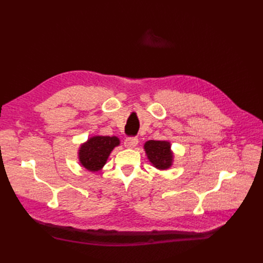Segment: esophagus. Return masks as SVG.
<instances>
[{
	"mask_svg": "<svg viewBox=\"0 0 263 263\" xmlns=\"http://www.w3.org/2000/svg\"><path fill=\"white\" fill-rule=\"evenodd\" d=\"M137 144H138V138H136V137H128L124 141V145L129 148L135 147Z\"/></svg>",
	"mask_w": 263,
	"mask_h": 263,
	"instance_id": "esophagus-1",
	"label": "esophagus"
}]
</instances>
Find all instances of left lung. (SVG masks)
Segmentation results:
<instances>
[{
  "mask_svg": "<svg viewBox=\"0 0 263 263\" xmlns=\"http://www.w3.org/2000/svg\"><path fill=\"white\" fill-rule=\"evenodd\" d=\"M144 151L147 159L156 169L167 170L172 166L173 153L169 141L148 140L144 143Z\"/></svg>",
  "mask_w": 263,
  "mask_h": 263,
  "instance_id": "left-lung-1",
  "label": "left lung"
}]
</instances>
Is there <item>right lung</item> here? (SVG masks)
I'll list each match as a JSON object with an SVG mask.
<instances>
[{"label": "right lung", "instance_id": "add662e5", "mask_svg": "<svg viewBox=\"0 0 263 263\" xmlns=\"http://www.w3.org/2000/svg\"><path fill=\"white\" fill-rule=\"evenodd\" d=\"M120 145V139L116 136H93L82 143L78 151L79 162L86 170L101 171L116 146Z\"/></svg>", "mask_w": 263, "mask_h": 263}]
</instances>
